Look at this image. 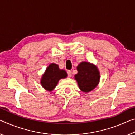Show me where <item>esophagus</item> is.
<instances>
[{"label":"esophagus","mask_w":135,"mask_h":135,"mask_svg":"<svg viewBox=\"0 0 135 135\" xmlns=\"http://www.w3.org/2000/svg\"><path fill=\"white\" fill-rule=\"evenodd\" d=\"M67 74H68V78H71L72 76V72L71 70H68L67 71Z\"/></svg>","instance_id":"esophagus-1"}]
</instances>
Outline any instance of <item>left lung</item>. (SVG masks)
Returning <instances> with one entry per match:
<instances>
[{
  "mask_svg": "<svg viewBox=\"0 0 135 135\" xmlns=\"http://www.w3.org/2000/svg\"><path fill=\"white\" fill-rule=\"evenodd\" d=\"M77 70L78 72L74 79L80 90L84 93L93 90L100 81V72L97 67L93 64L82 62L77 67Z\"/></svg>",
  "mask_w": 135,
  "mask_h": 135,
  "instance_id": "left-lung-1",
  "label": "left lung"
}]
</instances>
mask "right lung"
Listing matches in <instances>:
<instances>
[{"mask_svg": "<svg viewBox=\"0 0 135 135\" xmlns=\"http://www.w3.org/2000/svg\"><path fill=\"white\" fill-rule=\"evenodd\" d=\"M67 77V74L65 70L59 69L57 64L52 63L48 66L42 74L41 79V84L47 91H52L56 86L60 79Z\"/></svg>", "mask_w": 135, "mask_h": 135, "instance_id": "add662e5", "label": "right lung"}]
</instances>
